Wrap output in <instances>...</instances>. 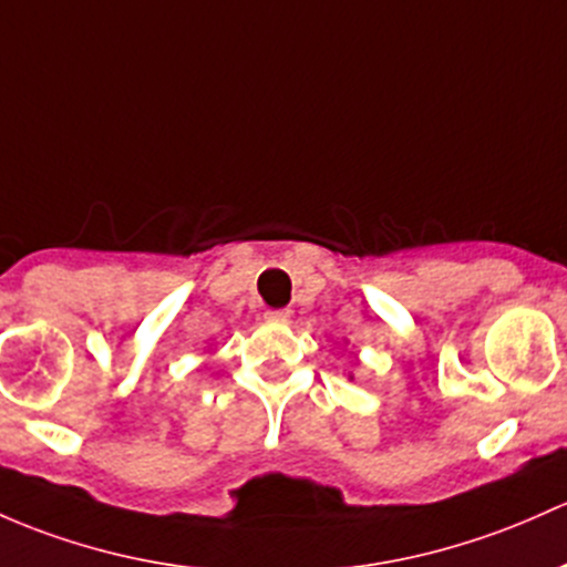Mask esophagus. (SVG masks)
I'll use <instances>...</instances> for the list:
<instances>
[{"instance_id":"obj_1","label":"esophagus","mask_w":567,"mask_h":567,"mask_svg":"<svg viewBox=\"0 0 567 567\" xmlns=\"http://www.w3.org/2000/svg\"><path fill=\"white\" fill-rule=\"evenodd\" d=\"M266 323H277V326H285L290 320V312L288 309H268V312L264 315Z\"/></svg>"}]
</instances>
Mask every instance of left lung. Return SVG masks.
<instances>
[{
	"instance_id": "8db88e82",
	"label": "left lung",
	"mask_w": 567,
	"mask_h": 567,
	"mask_svg": "<svg viewBox=\"0 0 567 567\" xmlns=\"http://www.w3.org/2000/svg\"><path fill=\"white\" fill-rule=\"evenodd\" d=\"M350 380H355V378H353V372H350Z\"/></svg>"
}]
</instances>
